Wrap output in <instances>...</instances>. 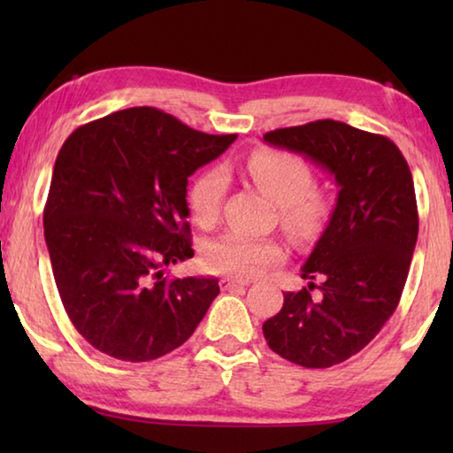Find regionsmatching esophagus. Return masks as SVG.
<instances>
[{
	"label": "esophagus",
	"instance_id": "obj_1",
	"mask_svg": "<svg viewBox=\"0 0 453 453\" xmlns=\"http://www.w3.org/2000/svg\"><path fill=\"white\" fill-rule=\"evenodd\" d=\"M219 286H221V289H234V288L248 286V281L234 280V278H221V280H219Z\"/></svg>",
	"mask_w": 453,
	"mask_h": 453
}]
</instances>
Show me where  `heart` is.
Segmentation results:
<instances>
[{
    "label": "heart",
    "mask_w": 453,
    "mask_h": 453,
    "mask_svg": "<svg viewBox=\"0 0 453 453\" xmlns=\"http://www.w3.org/2000/svg\"><path fill=\"white\" fill-rule=\"evenodd\" d=\"M245 172L256 188L280 208L281 226L300 240L316 235L327 218L326 197L313 191V173L294 153L259 150L245 162ZM226 180L219 170H205L191 180L188 208L197 226L210 227L219 216ZM286 257L275 240L226 232L205 242L202 264L205 270L232 278H251Z\"/></svg>",
    "instance_id": "obj_1"
}]
</instances>
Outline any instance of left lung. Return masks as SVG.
Segmentation results:
<instances>
[{
    "label": "left lung",
    "instance_id": "1",
    "mask_svg": "<svg viewBox=\"0 0 453 453\" xmlns=\"http://www.w3.org/2000/svg\"><path fill=\"white\" fill-rule=\"evenodd\" d=\"M264 142L302 153L335 180V208L302 265L308 288L325 281L322 300L305 288L288 291L264 324L278 356L332 367L362 351L400 303L418 242L411 172L392 140L334 119L275 129Z\"/></svg>",
    "mask_w": 453,
    "mask_h": 453
}]
</instances>
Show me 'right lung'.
Listing matches in <instances>:
<instances>
[{
  "instance_id": "obj_1",
  "label": "right lung",
  "mask_w": 453,
  "mask_h": 453,
  "mask_svg": "<svg viewBox=\"0 0 453 453\" xmlns=\"http://www.w3.org/2000/svg\"><path fill=\"white\" fill-rule=\"evenodd\" d=\"M156 107H129L67 137L43 232L61 303L96 349L150 362L180 348L219 294L216 278H164L194 256L188 178L235 142Z\"/></svg>"
}]
</instances>
